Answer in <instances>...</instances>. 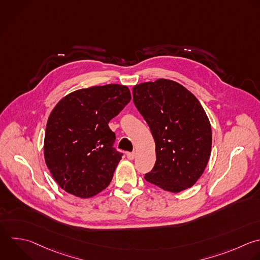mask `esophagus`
<instances>
[{
    "mask_svg": "<svg viewBox=\"0 0 260 260\" xmlns=\"http://www.w3.org/2000/svg\"><path fill=\"white\" fill-rule=\"evenodd\" d=\"M135 156H136V152H135V151H132V152H128V153H127V158L130 159V160L134 159Z\"/></svg>",
    "mask_w": 260,
    "mask_h": 260,
    "instance_id": "34e87169",
    "label": "esophagus"
}]
</instances>
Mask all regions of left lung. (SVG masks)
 Here are the masks:
<instances>
[{"label":"left lung","instance_id":"8db88e82","mask_svg":"<svg viewBox=\"0 0 260 260\" xmlns=\"http://www.w3.org/2000/svg\"><path fill=\"white\" fill-rule=\"evenodd\" d=\"M133 102L149 126L156 160L144 178L170 192L193 186L211 151V127L199 101L181 84L158 79L133 87Z\"/></svg>","mask_w":260,"mask_h":260}]
</instances>
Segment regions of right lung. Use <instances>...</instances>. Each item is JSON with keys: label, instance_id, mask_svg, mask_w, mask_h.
Listing matches in <instances>:
<instances>
[{"label": "right lung", "instance_id": "add662e5", "mask_svg": "<svg viewBox=\"0 0 260 260\" xmlns=\"http://www.w3.org/2000/svg\"><path fill=\"white\" fill-rule=\"evenodd\" d=\"M127 86L107 84L71 92L52 111L45 134L46 164L59 186L81 198L106 189L122 158L109 122L130 102Z\"/></svg>", "mask_w": 260, "mask_h": 260}]
</instances>
